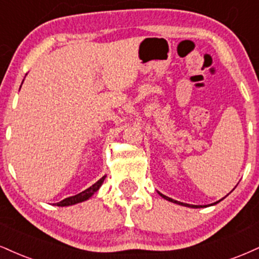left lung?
Segmentation results:
<instances>
[{
	"label": "left lung",
	"mask_w": 259,
	"mask_h": 259,
	"mask_svg": "<svg viewBox=\"0 0 259 259\" xmlns=\"http://www.w3.org/2000/svg\"><path fill=\"white\" fill-rule=\"evenodd\" d=\"M158 194H159L161 198L166 199V200H167V201H170V202H174V204H179V205H182V206H186V207H193V208H200V207H207V206H208V205H191V204H186V202H181V201L174 200V199H171V198H169V197H166V195L161 194V193H160V192H158ZM221 200H222V199H221ZM221 200H219V201H216V202H213V204H210V206H212V205H216V204H219V202H220Z\"/></svg>",
	"instance_id": "8db88e82"
}]
</instances>
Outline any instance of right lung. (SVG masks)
<instances>
[{
    "label": "right lung",
    "instance_id": "right-lung-1",
    "mask_svg": "<svg viewBox=\"0 0 259 259\" xmlns=\"http://www.w3.org/2000/svg\"><path fill=\"white\" fill-rule=\"evenodd\" d=\"M23 82H24V80H23ZM21 84H23V83H21ZM105 179H106V175L102 176L101 179H100L96 183H94V185H93L92 187L87 188L85 191L80 192V193H78V194L73 195V197H68L66 199H64V200H61L60 202H57L55 205H57V206L64 207V206H71V205H76V204H78V202L88 200V199L92 198L93 195H94L95 193L99 191L100 187H101L102 183H104Z\"/></svg>",
    "mask_w": 259,
    "mask_h": 259
}]
</instances>
